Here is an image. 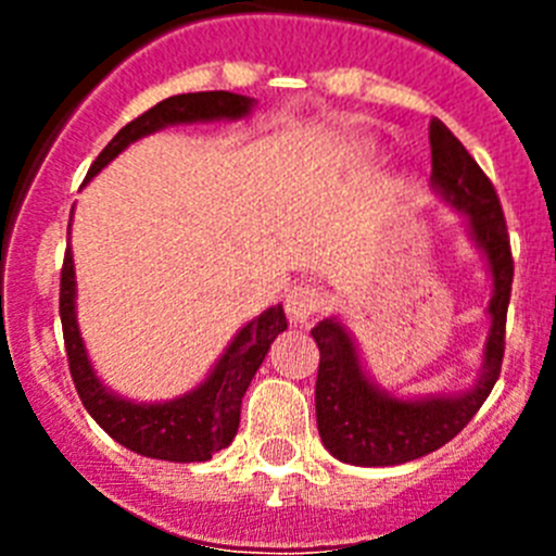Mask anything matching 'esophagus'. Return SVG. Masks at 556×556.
<instances>
[{
  "instance_id": "1",
  "label": "esophagus",
  "mask_w": 556,
  "mask_h": 556,
  "mask_svg": "<svg viewBox=\"0 0 556 556\" xmlns=\"http://www.w3.org/2000/svg\"><path fill=\"white\" fill-rule=\"evenodd\" d=\"M328 303V294L320 287H312V283H298V287L289 289L287 294V314L289 320L306 323L308 317H314L317 312H323Z\"/></svg>"
}]
</instances>
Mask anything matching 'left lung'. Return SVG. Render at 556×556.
Returning <instances> with one entry per match:
<instances>
[{
  "instance_id": "8db88e82",
  "label": "left lung",
  "mask_w": 556,
  "mask_h": 556,
  "mask_svg": "<svg viewBox=\"0 0 556 556\" xmlns=\"http://www.w3.org/2000/svg\"><path fill=\"white\" fill-rule=\"evenodd\" d=\"M431 180L451 205L470 217L479 248L488 253L493 273L490 301V337L484 348V372L479 384L462 397H431V401H397L378 392L358 365L356 348L337 320H323L312 328L320 348V370L314 387L317 429L320 440L339 462L387 468L443 448L473 420L481 404L501 376L507 308L513 292V248L507 219L498 194L462 141L440 119H431Z\"/></svg>"
}]
</instances>
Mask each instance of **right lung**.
<instances>
[{
	"mask_svg": "<svg viewBox=\"0 0 556 556\" xmlns=\"http://www.w3.org/2000/svg\"><path fill=\"white\" fill-rule=\"evenodd\" d=\"M253 100L230 91H198V94H178L152 105L141 116L127 122L105 150L97 155L86 178H94L97 172L119 155L130 141L141 139L147 132H155L166 125L178 122H205V119H239L248 116ZM61 323L63 342H66L68 372L75 381L83 406L97 424L108 431L125 448L136 451L150 459L166 462H205L211 454L228 448L239 431L242 415V397L253 381L255 370L262 367L273 339L287 328L281 306H273L255 317L253 323L236 333L225 356L219 358L214 372L189 395L169 401V404H130L111 395L97 381L94 370L88 365L86 348L75 320V264L72 253L63 255L61 267Z\"/></svg>",
	"mask_w": 556,
	"mask_h": 556,
	"instance_id": "obj_1",
	"label": "right lung"
}]
</instances>
